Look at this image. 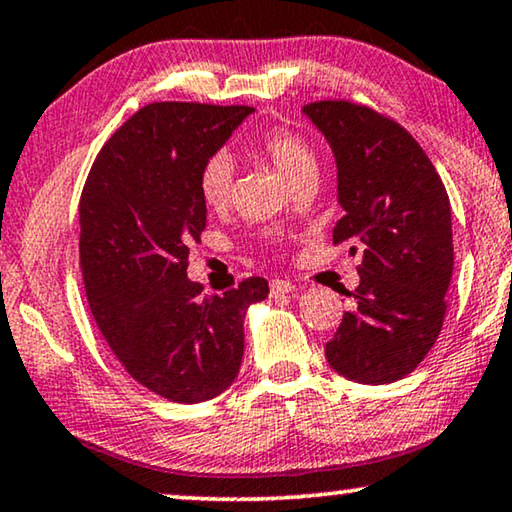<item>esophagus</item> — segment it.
Masks as SVG:
<instances>
[{"mask_svg":"<svg viewBox=\"0 0 512 512\" xmlns=\"http://www.w3.org/2000/svg\"><path fill=\"white\" fill-rule=\"evenodd\" d=\"M293 291H295V286L291 284V281H284V279H272L270 281V293L274 295V298H277V295H288Z\"/></svg>","mask_w":512,"mask_h":512,"instance_id":"obj_1","label":"esophagus"}]
</instances>
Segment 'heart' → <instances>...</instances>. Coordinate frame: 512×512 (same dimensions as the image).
I'll return each mask as SVG.
<instances>
[{
	"label": "heart",
	"mask_w": 512,
	"mask_h": 512,
	"mask_svg": "<svg viewBox=\"0 0 512 512\" xmlns=\"http://www.w3.org/2000/svg\"><path fill=\"white\" fill-rule=\"evenodd\" d=\"M256 147L291 184L300 180L302 175L318 170L314 150L293 131L272 129L256 140ZM233 177L235 170L228 154H212L203 164L201 175H198V191H201L203 203L212 210H219V207L231 201Z\"/></svg>",
	"instance_id": "b5f03b06"
}]
</instances>
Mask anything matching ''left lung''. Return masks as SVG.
Here are the masks:
<instances>
[{"instance_id": "obj_1", "label": "left lung", "mask_w": 512, "mask_h": 512, "mask_svg": "<svg viewBox=\"0 0 512 512\" xmlns=\"http://www.w3.org/2000/svg\"><path fill=\"white\" fill-rule=\"evenodd\" d=\"M328 140L344 217L332 242L360 251V286L328 365L348 381L383 385L411 374L439 337L453 277V214L441 177L397 122L348 101L307 103Z\"/></svg>"}]
</instances>
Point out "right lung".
Returning a JSON list of instances; mask_svg holds the SVG:
<instances>
[{"instance_id": "right-lung-1", "label": "right lung", "mask_w": 512, "mask_h": 512, "mask_svg": "<svg viewBox=\"0 0 512 512\" xmlns=\"http://www.w3.org/2000/svg\"><path fill=\"white\" fill-rule=\"evenodd\" d=\"M251 113L145 106L103 145L80 196V265L94 321L133 379L177 404L231 388L244 318L270 293L268 281L254 277L203 295L187 277L189 244L207 221L198 175Z\"/></svg>"}]
</instances>
